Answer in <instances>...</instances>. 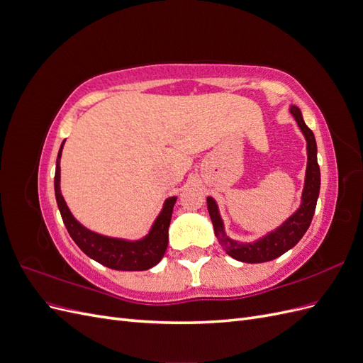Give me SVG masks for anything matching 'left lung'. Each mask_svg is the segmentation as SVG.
<instances>
[{"label":"left lung","mask_w":363,"mask_h":363,"mask_svg":"<svg viewBox=\"0 0 363 363\" xmlns=\"http://www.w3.org/2000/svg\"><path fill=\"white\" fill-rule=\"evenodd\" d=\"M291 115L295 118L296 124L301 128L303 135L307 142V168H306V180H304V189L301 195V206L292 216H289L277 230L263 236L256 242L242 244L238 240L230 239L224 232L223 219L219 216L218 206L212 196L207 199V208L208 215H211L215 235L218 238V242L221 245L228 256L239 262L245 263H262L269 262L281 255H284L288 250L298 244V240L304 236V233L309 228L312 218L315 213V207L318 201V195H320V186H321V172L320 164L316 159V140L313 136V131L306 125L301 111L296 106H291L289 108Z\"/></svg>","instance_id":"8db88e82"}]
</instances>
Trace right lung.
<instances>
[{
	"mask_svg": "<svg viewBox=\"0 0 363 363\" xmlns=\"http://www.w3.org/2000/svg\"><path fill=\"white\" fill-rule=\"evenodd\" d=\"M62 147L56 162V175H54V191L62 219L74 242L80 247L84 255L96 260L101 265L118 271H145L162 260L168 247V228L172 216V208L177 199L171 196L163 204L157 219L152 224L150 233L140 240H125L98 235L83 227L69 212L60 192V157Z\"/></svg>",
	"mask_w": 363,
	"mask_h": 363,
	"instance_id": "add662e5",
	"label": "right lung"
}]
</instances>
